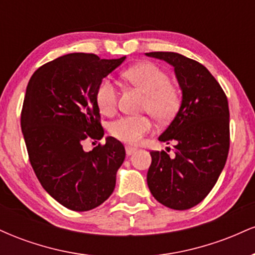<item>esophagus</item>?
<instances>
[{"label":"esophagus","instance_id":"1","mask_svg":"<svg viewBox=\"0 0 255 255\" xmlns=\"http://www.w3.org/2000/svg\"><path fill=\"white\" fill-rule=\"evenodd\" d=\"M135 151H136L135 147H130V146H127V147H126V153H127V156H131Z\"/></svg>","mask_w":255,"mask_h":255}]
</instances>
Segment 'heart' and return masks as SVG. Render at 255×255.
<instances>
[{
	"label": "heart",
	"instance_id": "b5f03b06",
	"mask_svg": "<svg viewBox=\"0 0 255 255\" xmlns=\"http://www.w3.org/2000/svg\"><path fill=\"white\" fill-rule=\"evenodd\" d=\"M124 78L146 93L144 109L158 121H168L180 107V93L170 85L169 75L153 63H141L124 73ZM96 102L103 115H113L118 108V89L110 79H104L96 92ZM153 128L148 116H124L111 122L109 130L115 139L137 145Z\"/></svg>",
	"mask_w": 255,
	"mask_h": 255
}]
</instances>
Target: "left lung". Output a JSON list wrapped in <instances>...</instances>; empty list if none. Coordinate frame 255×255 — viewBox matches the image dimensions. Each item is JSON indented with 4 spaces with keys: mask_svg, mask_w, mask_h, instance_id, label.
Listing matches in <instances>:
<instances>
[{
    "mask_svg": "<svg viewBox=\"0 0 255 255\" xmlns=\"http://www.w3.org/2000/svg\"><path fill=\"white\" fill-rule=\"evenodd\" d=\"M174 67L182 91L176 116L158 137L175 144V156L152 151L147 184L169 209L188 210L211 192L229 152V107L221 85L197 61L177 52H148Z\"/></svg>",
    "mask_w": 255,
    "mask_h": 255,
    "instance_id": "obj_1",
    "label": "left lung"
}]
</instances>
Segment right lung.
Here are the masks:
<instances>
[{
  "label": "right lung",
  "mask_w": 255,
  "mask_h": 255,
  "mask_svg": "<svg viewBox=\"0 0 255 255\" xmlns=\"http://www.w3.org/2000/svg\"><path fill=\"white\" fill-rule=\"evenodd\" d=\"M125 60L74 52L45 63L28 81L21 129L31 165L43 188L73 211L95 209L115 189L124 145L108 136L85 152L83 141L103 137L96 92Z\"/></svg>",
  "instance_id": "1"
}]
</instances>
